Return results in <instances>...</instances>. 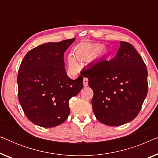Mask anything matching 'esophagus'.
<instances>
[{"mask_svg":"<svg viewBox=\"0 0 158 158\" xmlns=\"http://www.w3.org/2000/svg\"><path fill=\"white\" fill-rule=\"evenodd\" d=\"M83 85L85 87L88 85V78H86V77H84L83 78Z\"/></svg>","mask_w":158,"mask_h":158,"instance_id":"obj_1","label":"esophagus"}]
</instances>
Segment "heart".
<instances>
[{
	"instance_id": "b5f03b06",
	"label": "heart",
	"mask_w": 158,
	"mask_h": 158,
	"mask_svg": "<svg viewBox=\"0 0 158 158\" xmlns=\"http://www.w3.org/2000/svg\"><path fill=\"white\" fill-rule=\"evenodd\" d=\"M98 47H91L85 44L77 46L73 51V56L70 55L68 57L69 68L72 70H77L78 68V64L75 59L80 60V61L88 59V58L94 56L98 51Z\"/></svg>"
}]
</instances>
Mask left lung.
Listing matches in <instances>:
<instances>
[{"label": "left lung", "instance_id": "obj_1", "mask_svg": "<svg viewBox=\"0 0 158 158\" xmlns=\"http://www.w3.org/2000/svg\"><path fill=\"white\" fill-rule=\"evenodd\" d=\"M81 74L94 91L93 110L99 122L116 127L137 117L148 94V70L130 43L121 41L113 59L100 60Z\"/></svg>", "mask_w": 158, "mask_h": 158}]
</instances>
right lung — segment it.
Returning <instances> with one entry per match:
<instances>
[{
  "label": "right lung",
  "instance_id": "1",
  "mask_svg": "<svg viewBox=\"0 0 158 158\" xmlns=\"http://www.w3.org/2000/svg\"><path fill=\"white\" fill-rule=\"evenodd\" d=\"M75 38L48 42L28 52L19 69L18 97L25 115L34 124L50 128L70 114L69 100L83 88L81 75L72 80L64 68V54Z\"/></svg>",
  "mask_w": 158,
  "mask_h": 158
}]
</instances>
